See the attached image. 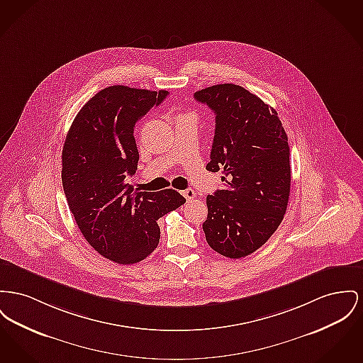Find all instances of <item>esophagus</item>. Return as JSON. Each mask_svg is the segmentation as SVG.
Returning a JSON list of instances; mask_svg holds the SVG:
<instances>
[{"label": "esophagus", "instance_id": "34e87169", "mask_svg": "<svg viewBox=\"0 0 363 363\" xmlns=\"http://www.w3.org/2000/svg\"><path fill=\"white\" fill-rule=\"evenodd\" d=\"M182 194L185 196V199H186L188 201H191V200H193V199L196 197V192H194L193 189H186V191L182 192Z\"/></svg>", "mask_w": 363, "mask_h": 363}]
</instances>
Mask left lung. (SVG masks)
<instances>
[{"mask_svg": "<svg viewBox=\"0 0 363 363\" xmlns=\"http://www.w3.org/2000/svg\"><path fill=\"white\" fill-rule=\"evenodd\" d=\"M194 99L215 113L211 160L206 169L225 174V188L207 196L203 230L213 251L240 259L272 237L286 211L288 137L277 111L241 86H210L196 91Z\"/></svg>", "mask_w": 363, "mask_h": 363, "instance_id": "left-lung-1", "label": "left lung"}]
</instances>
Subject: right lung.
<instances>
[{
	"mask_svg": "<svg viewBox=\"0 0 363 363\" xmlns=\"http://www.w3.org/2000/svg\"><path fill=\"white\" fill-rule=\"evenodd\" d=\"M166 96L106 87L78 112L65 138L62 181L69 211L86 241L119 264L150 256L160 238L156 220L186 201L174 189L133 192L126 184L140 159L134 126Z\"/></svg>",
	"mask_w": 363,
	"mask_h": 363,
	"instance_id": "right-lung-1",
	"label": "right lung"
}]
</instances>
